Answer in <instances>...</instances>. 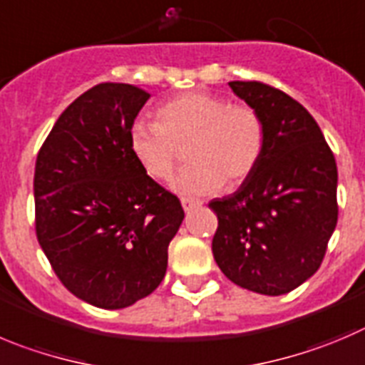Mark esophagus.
<instances>
[{"mask_svg": "<svg viewBox=\"0 0 365 365\" xmlns=\"http://www.w3.org/2000/svg\"><path fill=\"white\" fill-rule=\"evenodd\" d=\"M202 205V202L200 200H192V198H182V207L185 212H189V210L196 209V207Z\"/></svg>", "mask_w": 365, "mask_h": 365, "instance_id": "obj_1", "label": "esophagus"}]
</instances>
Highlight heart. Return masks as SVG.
I'll return each mask as SVG.
<instances>
[{
	"instance_id": "obj_1",
	"label": "heart",
	"mask_w": 365,
	"mask_h": 365,
	"mask_svg": "<svg viewBox=\"0 0 365 365\" xmlns=\"http://www.w3.org/2000/svg\"><path fill=\"white\" fill-rule=\"evenodd\" d=\"M264 122L250 106L189 91L156 110V124L136 122L128 133L129 153L151 178L171 176L178 145H187L190 163L171 180L183 196L216 192L227 182L240 185L259 165L264 153Z\"/></svg>"
}]
</instances>
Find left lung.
<instances>
[{"instance_id": "1", "label": "left lung", "mask_w": 365, "mask_h": 365, "mask_svg": "<svg viewBox=\"0 0 365 365\" xmlns=\"http://www.w3.org/2000/svg\"><path fill=\"white\" fill-rule=\"evenodd\" d=\"M261 115L264 153L230 196L209 203L217 216L212 254L234 284L282 295L322 263L336 227V163L304 106L263 83H229Z\"/></svg>"}]
</instances>
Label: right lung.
I'll return each instance as SVG.
<instances>
[{
  "label": "right lung",
  "mask_w": 365,
  "mask_h": 365,
  "mask_svg": "<svg viewBox=\"0 0 365 365\" xmlns=\"http://www.w3.org/2000/svg\"><path fill=\"white\" fill-rule=\"evenodd\" d=\"M148 98L133 84H97L61 113L37 155V241L61 282L97 308H128L158 288L185 216L129 153Z\"/></svg>",
  "instance_id": "add662e5"
}]
</instances>
